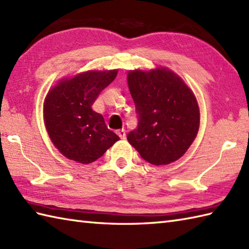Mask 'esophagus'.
<instances>
[{"label":"esophagus","instance_id":"esophagus-1","mask_svg":"<svg viewBox=\"0 0 249 249\" xmlns=\"http://www.w3.org/2000/svg\"><path fill=\"white\" fill-rule=\"evenodd\" d=\"M118 135L120 136L121 139H125L126 138V131H125V129L118 130Z\"/></svg>","mask_w":249,"mask_h":249}]
</instances>
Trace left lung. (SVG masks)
I'll return each instance as SVG.
<instances>
[{
    "instance_id": "8db88e82",
    "label": "left lung",
    "mask_w": 249,
    "mask_h": 249,
    "mask_svg": "<svg viewBox=\"0 0 249 249\" xmlns=\"http://www.w3.org/2000/svg\"><path fill=\"white\" fill-rule=\"evenodd\" d=\"M138 128L127 140L152 165H168L188 150L197 136V100L182 79L166 68L131 71L127 76Z\"/></svg>"
}]
</instances>
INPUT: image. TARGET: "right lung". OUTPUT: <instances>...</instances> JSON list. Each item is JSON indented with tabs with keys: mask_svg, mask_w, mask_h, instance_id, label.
<instances>
[{
	"mask_svg": "<svg viewBox=\"0 0 249 249\" xmlns=\"http://www.w3.org/2000/svg\"><path fill=\"white\" fill-rule=\"evenodd\" d=\"M118 71H87L64 80L48 93L45 124L51 141L68 160L81 163L97 160L120 138L108 129L92 105L114 80Z\"/></svg>",
	"mask_w": 249,
	"mask_h": 249,
	"instance_id": "add662e5",
	"label": "right lung"
}]
</instances>
